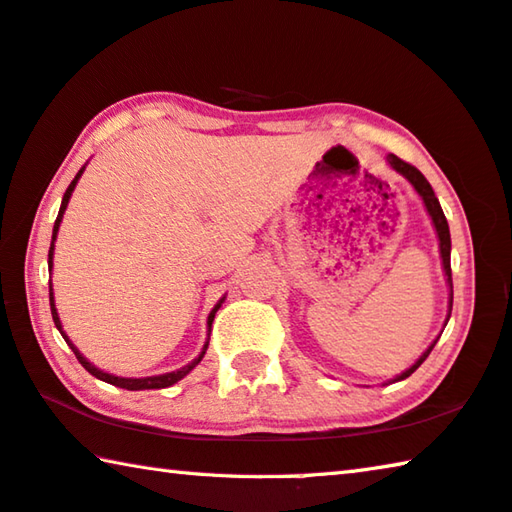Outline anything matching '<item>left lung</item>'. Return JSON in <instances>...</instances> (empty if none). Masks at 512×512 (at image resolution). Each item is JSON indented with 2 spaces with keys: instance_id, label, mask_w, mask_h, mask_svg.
<instances>
[{
  "instance_id": "left-lung-1",
  "label": "left lung",
  "mask_w": 512,
  "mask_h": 512,
  "mask_svg": "<svg viewBox=\"0 0 512 512\" xmlns=\"http://www.w3.org/2000/svg\"><path fill=\"white\" fill-rule=\"evenodd\" d=\"M388 164H391V167H393L395 171H400L402 176L409 178V183L415 187V192H418V194L422 196L424 205H427V212H429V216H431L433 225H436V232H438V239H440V255H443V266H445L447 282H449V287H452V264H449V253H452V239H449V225H447L443 207H440L436 194H433L429 180L424 178L422 173L413 167V164L404 162L402 158H397V155H393V153L388 155ZM452 300H454V293H452ZM452 300H449V307H452ZM449 311H452V309H449ZM433 345H436V341H433V343L429 345V350L424 352L422 357H420L418 361H415L409 370L402 372V375L397 377L395 381H400V379H406L409 375H413V372L420 368V363L429 357V352L433 350Z\"/></svg>"
}]
</instances>
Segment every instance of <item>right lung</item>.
Wrapping results in <instances>:
<instances>
[{
	"mask_svg": "<svg viewBox=\"0 0 512 512\" xmlns=\"http://www.w3.org/2000/svg\"><path fill=\"white\" fill-rule=\"evenodd\" d=\"M81 173H83V169L76 173V178L72 180V185L67 187V192H65V196H63V205H60V212H58V219H56V223H54V239H56V232H58V225H60V219H63V212H65V207H67V203H69V196H72V192H74V187H76V183H79V178H81ZM51 255H54V241H51V248H49V268H51ZM49 305H51V318H54V323H56V327H58V332L63 334V339L67 341V345L69 348H72V352L76 354V359H79V363L81 366L90 372L92 377H97V379H101V381H106V384H112V386H119V388H126V391H149V388H167V386H171V384H176V381H180L183 379L189 370H192L194 366H198V361L203 359V354H205V350H207V343H205V348H203V352H201V357H198L196 361H192L189 363V366H185V368H180V370H176V372H167V375H160V377H146V379H124V377H115V375H108V372H101L99 368H94L92 363L85 359V357H81V352L74 348L72 343H69V339L65 336V332H63V327H60V320H58V311H56V305H54V293H51V282H49ZM216 309H219V305H216L214 309H212V314H210V320H207V325H210V329H212V320H214V314H216Z\"/></svg>",
	"mask_w": 512,
	"mask_h": 512,
	"instance_id": "1",
	"label": "right lung"
}]
</instances>
